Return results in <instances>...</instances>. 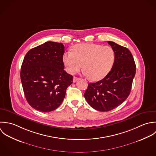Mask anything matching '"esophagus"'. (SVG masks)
<instances>
[{"mask_svg": "<svg viewBox=\"0 0 156 156\" xmlns=\"http://www.w3.org/2000/svg\"><path fill=\"white\" fill-rule=\"evenodd\" d=\"M80 80V78H79L74 77V78H73V83H76V81H78Z\"/></svg>", "mask_w": 156, "mask_h": 156, "instance_id": "esophagus-1", "label": "esophagus"}]
</instances>
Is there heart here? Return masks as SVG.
<instances>
[{
	"mask_svg": "<svg viewBox=\"0 0 156 156\" xmlns=\"http://www.w3.org/2000/svg\"><path fill=\"white\" fill-rule=\"evenodd\" d=\"M115 52L109 46L94 43L76 45L73 52L67 51L62 57L66 70L75 74L83 67L90 80L96 81L103 79L110 71L115 62Z\"/></svg>",
	"mask_w": 156,
	"mask_h": 156,
	"instance_id": "b5f03b06",
	"label": "heart"
}]
</instances>
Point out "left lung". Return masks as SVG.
Returning a JSON list of instances; mask_svg holds the SVG:
<instances>
[{"instance_id": "obj_1", "label": "left lung", "mask_w": 156, "mask_h": 156, "mask_svg": "<svg viewBox=\"0 0 156 156\" xmlns=\"http://www.w3.org/2000/svg\"><path fill=\"white\" fill-rule=\"evenodd\" d=\"M115 52L112 70L101 80L88 84L84 97L94 109L108 112L121 105L129 96L136 64L131 52L124 46L108 41Z\"/></svg>"}]
</instances>
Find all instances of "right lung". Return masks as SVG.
Returning <instances> with one entry per match:
<instances>
[{
  "label": "right lung",
  "mask_w": 156,
  "mask_h": 156,
  "mask_svg": "<svg viewBox=\"0 0 156 156\" xmlns=\"http://www.w3.org/2000/svg\"><path fill=\"white\" fill-rule=\"evenodd\" d=\"M62 43L47 41L26 54L21 67L20 78L28 104L42 112L57 109L62 102L73 76L64 70Z\"/></svg>",
  "instance_id": "obj_1"
}]
</instances>
